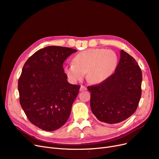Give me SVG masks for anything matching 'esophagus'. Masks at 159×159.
Wrapping results in <instances>:
<instances>
[{
  "instance_id": "1",
  "label": "esophagus",
  "mask_w": 159,
  "mask_h": 159,
  "mask_svg": "<svg viewBox=\"0 0 159 159\" xmlns=\"http://www.w3.org/2000/svg\"><path fill=\"white\" fill-rule=\"evenodd\" d=\"M87 89V88L85 87V86H84V85H81V88H80V91H85V90H86Z\"/></svg>"
}]
</instances>
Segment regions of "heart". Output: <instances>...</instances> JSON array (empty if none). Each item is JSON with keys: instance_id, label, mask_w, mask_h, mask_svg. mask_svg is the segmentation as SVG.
<instances>
[{"instance_id": "heart-1", "label": "heart", "mask_w": 159, "mask_h": 159, "mask_svg": "<svg viewBox=\"0 0 159 159\" xmlns=\"http://www.w3.org/2000/svg\"><path fill=\"white\" fill-rule=\"evenodd\" d=\"M119 62L117 54L113 50L94 48L76 54L74 63L66 64L64 72L73 82L86 78L90 84H99L107 81L116 70Z\"/></svg>"}]
</instances>
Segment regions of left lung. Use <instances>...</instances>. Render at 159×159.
Returning <instances> with one entry per match:
<instances>
[{
  "label": "left lung",
  "mask_w": 159,
  "mask_h": 159,
  "mask_svg": "<svg viewBox=\"0 0 159 159\" xmlns=\"http://www.w3.org/2000/svg\"><path fill=\"white\" fill-rule=\"evenodd\" d=\"M142 72L136 60L123 50L113 75L104 82L89 86L91 111L99 121L115 124L135 112L141 96Z\"/></svg>",
  "instance_id": "obj_1"
}]
</instances>
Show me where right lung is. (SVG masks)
<instances>
[{
  "label": "right lung",
  "instance_id": "right-lung-1",
  "mask_svg": "<svg viewBox=\"0 0 159 159\" xmlns=\"http://www.w3.org/2000/svg\"><path fill=\"white\" fill-rule=\"evenodd\" d=\"M77 52L51 46L36 52L26 61L18 80L20 103L28 120L42 130L52 131L68 119L80 85L70 84L64 61Z\"/></svg>",
  "mask_w": 159,
  "mask_h": 159
}]
</instances>
